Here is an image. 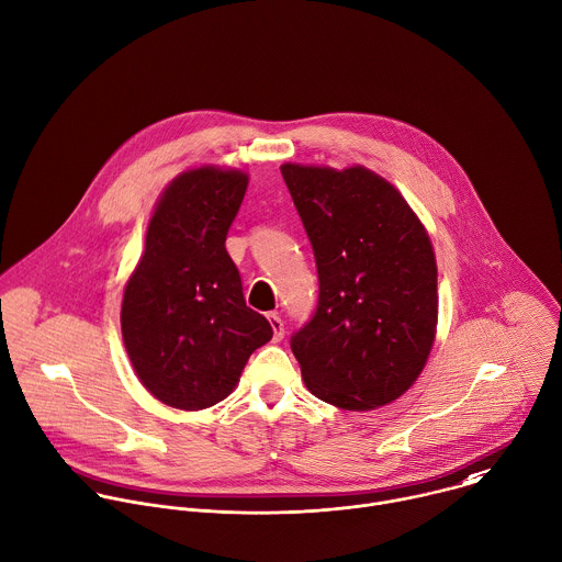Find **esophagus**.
I'll return each instance as SVG.
<instances>
[{
  "instance_id": "1",
  "label": "esophagus",
  "mask_w": 562,
  "mask_h": 562,
  "mask_svg": "<svg viewBox=\"0 0 562 562\" xmlns=\"http://www.w3.org/2000/svg\"><path fill=\"white\" fill-rule=\"evenodd\" d=\"M268 321H270V327H272V334H274V342H279L283 336H285V327H283V321L277 312H270L268 314Z\"/></svg>"
}]
</instances>
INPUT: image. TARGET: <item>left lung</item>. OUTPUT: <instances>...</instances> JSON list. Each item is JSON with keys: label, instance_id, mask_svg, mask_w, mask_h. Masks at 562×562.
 Returning a JSON list of instances; mask_svg holds the SVG:
<instances>
[{"label": "left lung", "instance_id": "1", "mask_svg": "<svg viewBox=\"0 0 562 562\" xmlns=\"http://www.w3.org/2000/svg\"><path fill=\"white\" fill-rule=\"evenodd\" d=\"M310 237L318 305L290 340L312 395L345 411L397 400L437 329V263L400 191L364 167H281Z\"/></svg>", "mask_w": 562, "mask_h": 562}]
</instances>
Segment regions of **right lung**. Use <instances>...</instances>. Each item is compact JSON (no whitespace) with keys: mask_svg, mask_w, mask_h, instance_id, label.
Here are the masks:
<instances>
[{"mask_svg":"<svg viewBox=\"0 0 562 562\" xmlns=\"http://www.w3.org/2000/svg\"><path fill=\"white\" fill-rule=\"evenodd\" d=\"M248 176L200 167L162 193L145 252L125 285L121 327L145 389L167 406L209 408L233 393L250 353L272 327L244 299L226 252Z\"/></svg>","mask_w":562,"mask_h":562,"instance_id":"obj_1","label":"right lung"}]
</instances>
